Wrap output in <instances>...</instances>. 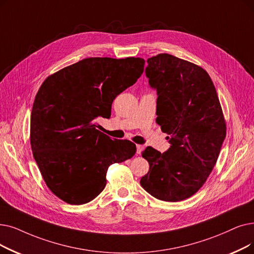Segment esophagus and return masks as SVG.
I'll use <instances>...</instances> for the list:
<instances>
[{"label": "esophagus", "mask_w": 254, "mask_h": 254, "mask_svg": "<svg viewBox=\"0 0 254 254\" xmlns=\"http://www.w3.org/2000/svg\"><path fill=\"white\" fill-rule=\"evenodd\" d=\"M143 149H144V146H143V145H140V144H138V145H137V153H138V154H140V153L142 152V150H143Z\"/></svg>", "instance_id": "34e87169"}]
</instances>
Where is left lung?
<instances>
[{
  "label": "left lung",
  "mask_w": 254,
  "mask_h": 254,
  "mask_svg": "<svg viewBox=\"0 0 254 254\" xmlns=\"http://www.w3.org/2000/svg\"><path fill=\"white\" fill-rule=\"evenodd\" d=\"M147 63L148 83L158 94L156 121L169 135L170 147L142 152L149 170L140 184L160 200L181 201L211 174L226 136L225 120L212 79L200 66L169 54Z\"/></svg>",
  "instance_id": "obj_1"
}]
</instances>
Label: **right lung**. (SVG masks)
<instances>
[{"mask_svg": "<svg viewBox=\"0 0 254 254\" xmlns=\"http://www.w3.org/2000/svg\"><path fill=\"white\" fill-rule=\"evenodd\" d=\"M142 58H87L50 75L31 113V148L49 189L69 204L93 200L106 187L110 165L136 152L128 140H113L96 128L111 115L115 97L144 70Z\"/></svg>", "mask_w": 254, "mask_h": 254, "instance_id": "add662e5", "label": "right lung"}]
</instances>
